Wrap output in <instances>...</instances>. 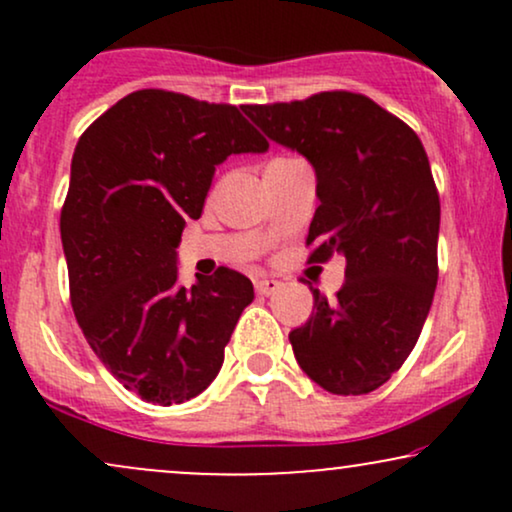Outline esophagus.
<instances>
[{"label": "esophagus", "instance_id": "obj_1", "mask_svg": "<svg viewBox=\"0 0 512 512\" xmlns=\"http://www.w3.org/2000/svg\"><path fill=\"white\" fill-rule=\"evenodd\" d=\"M281 281L276 279H269V276H262V279L255 281V291L260 293V296H272V293L279 289Z\"/></svg>", "mask_w": 512, "mask_h": 512}]
</instances>
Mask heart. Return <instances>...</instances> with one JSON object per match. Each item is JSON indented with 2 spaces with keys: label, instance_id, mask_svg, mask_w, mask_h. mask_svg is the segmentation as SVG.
Returning <instances> with one entry per match:
<instances>
[{
  "label": "heart",
  "instance_id": "heart-1",
  "mask_svg": "<svg viewBox=\"0 0 512 512\" xmlns=\"http://www.w3.org/2000/svg\"><path fill=\"white\" fill-rule=\"evenodd\" d=\"M276 161H286V158H276Z\"/></svg>",
  "mask_w": 512,
  "mask_h": 512
}]
</instances>
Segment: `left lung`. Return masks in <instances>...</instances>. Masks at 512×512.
I'll return each instance as SVG.
<instances>
[{
	"label": "left lung",
	"mask_w": 512,
	"mask_h": 512,
	"mask_svg": "<svg viewBox=\"0 0 512 512\" xmlns=\"http://www.w3.org/2000/svg\"><path fill=\"white\" fill-rule=\"evenodd\" d=\"M243 110L313 163L308 262L344 260L334 301L313 289V315L289 334L298 366L332 395H368L407 361L436 293L440 199L424 144L363 93Z\"/></svg>",
	"instance_id": "1"
}]
</instances>
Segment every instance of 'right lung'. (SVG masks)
I'll list each match as a JSON object with an SVG mask.
<instances>
[{
  "instance_id": "right-lung-1",
  "label": "right lung",
  "mask_w": 512,
  "mask_h": 512,
  "mask_svg": "<svg viewBox=\"0 0 512 512\" xmlns=\"http://www.w3.org/2000/svg\"><path fill=\"white\" fill-rule=\"evenodd\" d=\"M267 149L236 105L163 88L129 93L79 137L60 216L69 298L103 366L144 402L180 404L219 375L252 281L221 267L185 289L175 248L216 166Z\"/></svg>"
}]
</instances>
